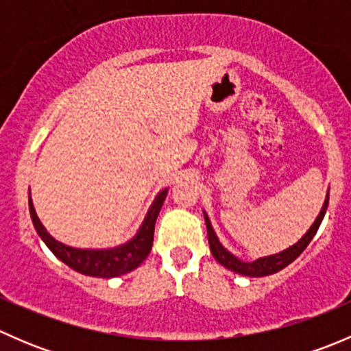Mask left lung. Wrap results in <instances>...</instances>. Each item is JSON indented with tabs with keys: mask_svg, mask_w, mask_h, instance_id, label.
Segmentation results:
<instances>
[{
	"mask_svg": "<svg viewBox=\"0 0 351 351\" xmlns=\"http://www.w3.org/2000/svg\"><path fill=\"white\" fill-rule=\"evenodd\" d=\"M328 202H329V195L326 197V200H324V205H323V208H321L319 215H317L316 222L311 226V229L306 232V236H304L299 243L293 244V246H290L289 250L282 251V253H278V254H271V256L260 258V260L253 261V263H244V261L238 260L234 254H231L228 250H224V247H222V244L219 243L217 236H215L214 229H212L210 221H208V217L205 215L208 246H210V251H212V254H214L215 260H217L222 267L229 268V270L236 271V274L247 275V277H267V275L277 274V271H280L282 268H285L287 265L292 263V261L295 260V258L299 256L304 250H306L307 244L311 243V239L314 238V234H316L317 229H319L324 214H326Z\"/></svg>",
	"mask_w": 351,
	"mask_h": 351,
	"instance_id": "8db88e82",
	"label": "left lung"
}]
</instances>
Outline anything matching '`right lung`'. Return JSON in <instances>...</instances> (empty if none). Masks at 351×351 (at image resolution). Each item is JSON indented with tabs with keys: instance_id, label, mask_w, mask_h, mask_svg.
I'll return each instance as SVG.
<instances>
[{
	"instance_id": "1",
	"label": "right lung",
	"mask_w": 351,
	"mask_h": 351,
	"mask_svg": "<svg viewBox=\"0 0 351 351\" xmlns=\"http://www.w3.org/2000/svg\"><path fill=\"white\" fill-rule=\"evenodd\" d=\"M166 198V190H162L158 197H156L154 204L151 205L149 212H147L146 219H144L143 226H141L139 232L136 238L130 239L129 243L122 244V246L115 247V250H76V247H69L66 244L56 241L44 226L38 221L35 208L32 205V200H28L30 205V217L34 222L35 229H37L38 236L44 239L49 250L56 254L61 261H64L67 267L73 270L80 271L83 275H90V277H119V275L127 274V271L134 270L139 267L149 254L151 247H153L154 238V224L158 219L161 205Z\"/></svg>"
}]
</instances>
